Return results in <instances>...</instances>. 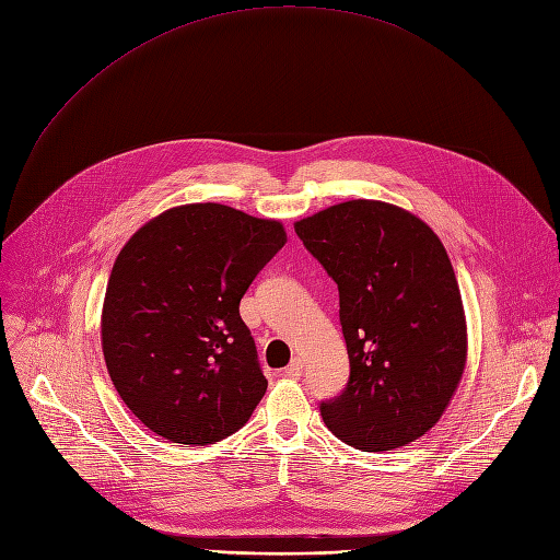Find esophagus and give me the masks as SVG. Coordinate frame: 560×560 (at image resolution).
<instances>
[{
    "mask_svg": "<svg viewBox=\"0 0 560 560\" xmlns=\"http://www.w3.org/2000/svg\"><path fill=\"white\" fill-rule=\"evenodd\" d=\"M302 371H304V363H302V359H293L288 363V369L283 371V375L285 377H293V380H298L300 375H302Z\"/></svg>",
    "mask_w": 560,
    "mask_h": 560,
    "instance_id": "34e87169",
    "label": "esophagus"
}]
</instances>
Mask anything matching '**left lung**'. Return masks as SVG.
<instances>
[{"label": "left lung", "mask_w": 560, "mask_h": 560, "mask_svg": "<svg viewBox=\"0 0 560 560\" xmlns=\"http://www.w3.org/2000/svg\"><path fill=\"white\" fill-rule=\"evenodd\" d=\"M338 285L350 382L325 425L361 451H392L442 419L467 366V318L451 258L405 208L354 199L295 222Z\"/></svg>", "instance_id": "obj_1"}]
</instances>
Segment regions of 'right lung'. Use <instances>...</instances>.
Returning <instances> with one entry per match:
<instances>
[{"instance_id":"add662e5","label":"right lung","mask_w":560,"mask_h":560,"mask_svg":"<svg viewBox=\"0 0 560 560\" xmlns=\"http://www.w3.org/2000/svg\"><path fill=\"white\" fill-rule=\"evenodd\" d=\"M285 240L279 220L185 203L145 222L118 252L101 315L103 354L145 428L206 446L249 421L267 380L240 300Z\"/></svg>"}]
</instances>
